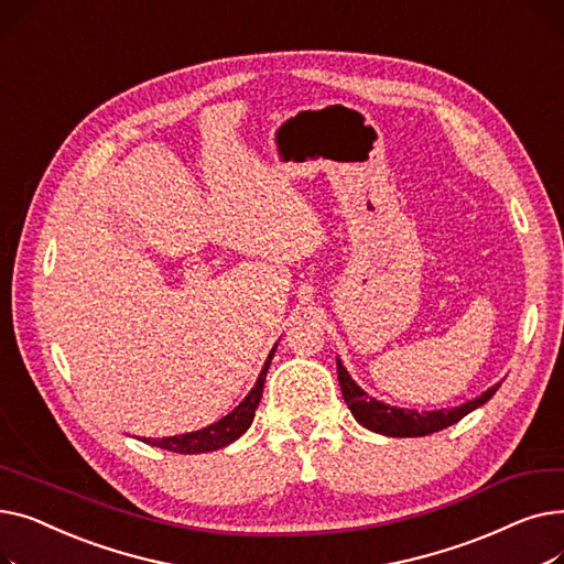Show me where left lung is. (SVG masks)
<instances>
[{"label":"left lung","mask_w":564,"mask_h":564,"mask_svg":"<svg viewBox=\"0 0 564 564\" xmlns=\"http://www.w3.org/2000/svg\"><path fill=\"white\" fill-rule=\"evenodd\" d=\"M338 364V381H340V391L343 398L351 411V416L359 421V425H364L370 432L383 434V436H427L434 434L438 430H446L451 425H455L457 421H462L466 413L476 411L478 406H482L500 387V381L494 383L491 389H487L482 395H478L476 400H468L459 406L453 409H438V411H416V409H402V406H393L381 402L377 398H372L370 393H366L357 381L351 379V375L347 372V368L343 366L340 359H336Z\"/></svg>","instance_id":"8db88e82"}]
</instances>
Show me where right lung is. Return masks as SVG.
<instances>
[{"mask_svg":"<svg viewBox=\"0 0 564 564\" xmlns=\"http://www.w3.org/2000/svg\"><path fill=\"white\" fill-rule=\"evenodd\" d=\"M279 345V343H276ZM276 345L272 347V351L267 354V361L253 383V389L247 393V398L237 404L230 413H226L224 419H219L217 423L207 425L203 430L196 432H187V434H175V436H164V438H141L143 443H151L155 448L169 451V453H181V455H198V453H213L219 448H226L228 443L240 438L253 423L256 409L260 404L262 398V387H264V377L267 370H270V364L274 359Z\"/></svg>","mask_w":564,"mask_h":564,"instance_id":"add662e5","label":"right lung"}]
</instances>
